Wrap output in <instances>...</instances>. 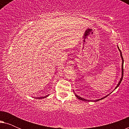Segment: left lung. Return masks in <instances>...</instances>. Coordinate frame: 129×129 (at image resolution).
Returning <instances> with one entry per match:
<instances>
[{"label": "left lung", "instance_id": "8db88e82", "mask_svg": "<svg viewBox=\"0 0 129 129\" xmlns=\"http://www.w3.org/2000/svg\"><path fill=\"white\" fill-rule=\"evenodd\" d=\"M117 48H118V49H119V52H120V56H121V59H122V65H121V78H120V81L119 82V83L117 84V86H116V87H115V89H117V88L119 87V86L120 85V83H121V81H122V79H123V63H124V60H123V56H122V54H121V50H120V49H119V46H117ZM107 94V96H106L105 97H103V98H101V99H98V100H87V99H84V98H81V97H80V96H79L78 95H77L76 94H75V96L77 97V99H79V100H83V101H84V102H90V101H93V102H98V101H99V100H102V99H105V98H106L107 96H108L109 94Z\"/></svg>", "mask_w": 129, "mask_h": 129}]
</instances>
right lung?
<instances>
[{"mask_svg":"<svg viewBox=\"0 0 129 129\" xmlns=\"http://www.w3.org/2000/svg\"><path fill=\"white\" fill-rule=\"evenodd\" d=\"M48 96H49V94H48V95H47V96H43V97H39V98H36V99H43V98H46V97H47Z\"/></svg>","mask_w":129,"mask_h":129,"instance_id":"right-lung-1","label":"right lung"}]
</instances>
